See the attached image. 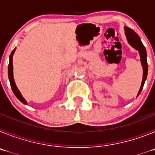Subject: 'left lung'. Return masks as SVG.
Returning <instances> with one entry per match:
<instances>
[{"instance_id": "8db88e82", "label": "left lung", "mask_w": 155, "mask_h": 155, "mask_svg": "<svg viewBox=\"0 0 155 155\" xmlns=\"http://www.w3.org/2000/svg\"><path fill=\"white\" fill-rule=\"evenodd\" d=\"M125 34L127 35V39L128 40L129 43L135 49V50H138L140 53V61H141L142 66H143V80H142L141 86L140 88L139 91H138L137 96L140 94V93L141 92V90L143 87L144 82L146 81L147 76V70H148V67H147V52L145 50L144 46L142 43L141 40L140 39L139 35L135 32L133 29L128 28V27H125Z\"/></svg>"}]
</instances>
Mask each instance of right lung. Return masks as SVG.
Listing matches in <instances>:
<instances>
[{
    "label": "right lung",
    "mask_w": 155,
    "mask_h": 155,
    "mask_svg": "<svg viewBox=\"0 0 155 155\" xmlns=\"http://www.w3.org/2000/svg\"><path fill=\"white\" fill-rule=\"evenodd\" d=\"M15 51V49H14L13 51L12 52L10 55V58H9V64H8V78H9V81H10V84H11V87H12V89L13 91L14 94H15V96L18 98L20 101H21L22 103L24 104H27L26 101L25 99L24 98L22 97V95L21 94L20 91H18V87H16L15 83V81H14V78H13V64H12V57H13V54Z\"/></svg>",
    "instance_id": "1"
}]
</instances>
